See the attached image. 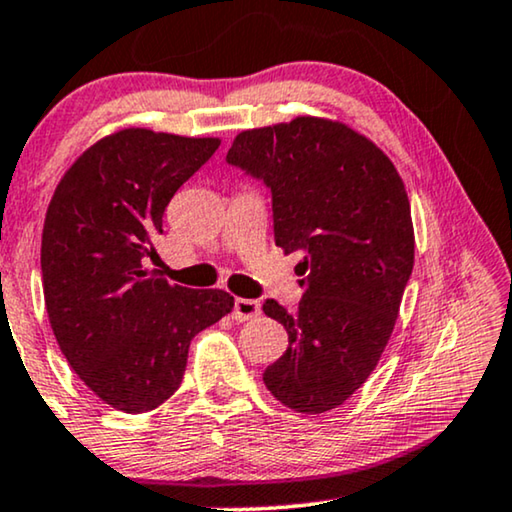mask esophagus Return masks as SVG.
<instances>
[{"label":"esophagus","instance_id":"34e87169","mask_svg":"<svg viewBox=\"0 0 512 512\" xmlns=\"http://www.w3.org/2000/svg\"><path fill=\"white\" fill-rule=\"evenodd\" d=\"M262 311V306H259V301L255 299H236L234 301V311H232V318L236 322H248L253 320Z\"/></svg>","mask_w":512,"mask_h":512}]
</instances>
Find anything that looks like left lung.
<instances>
[{
  "label": "left lung",
  "mask_w": 512,
  "mask_h": 512,
  "mask_svg": "<svg viewBox=\"0 0 512 512\" xmlns=\"http://www.w3.org/2000/svg\"><path fill=\"white\" fill-rule=\"evenodd\" d=\"M227 162L271 187L273 241L304 253L297 311L264 304L290 338L264 385L297 413H327L366 383L397 325L415 262L406 187L371 139L315 115L236 134Z\"/></svg>",
  "instance_id": "1"
}]
</instances>
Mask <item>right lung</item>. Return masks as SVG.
Instances as JSON below:
<instances>
[{"mask_svg": "<svg viewBox=\"0 0 512 512\" xmlns=\"http://www.w3.org/2000/svg\"><path fill=\"white\" fill-rule=\"evenodd\" d=\"M218 136L118 129L76 157L50 199L41 276L50 329L71 369L122 413L181 387L190 341L232 313L225 290H187L143 269L164 208Z\"/></svg>", "mask_w": 512, "mask_h": 512, "instance_id": "add662e5", "label": "right lung"}]
</instances>
